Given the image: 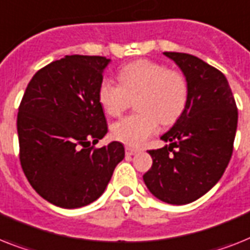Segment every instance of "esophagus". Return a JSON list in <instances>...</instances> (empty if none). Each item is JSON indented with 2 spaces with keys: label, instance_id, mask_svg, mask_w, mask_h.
<instances>
[{
  "label": "esophagus",
  "instance_id": "34e87169",
  "mask_svg": "<svg viewBox=\"0 0 250 250\" xmlns=\"http://www.w3.org/2000/svg\"><path fill=\"white\" fill-rule=\"evenodd\" d=\"M136 153H137V150L131 147V146H125V155H133Z\"/></svg>",
  "mask_w": 250,
  "mask_h": 250
}]
</instances>
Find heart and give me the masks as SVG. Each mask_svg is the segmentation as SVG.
<instances>
[{
	"label": "heart",
	"mask_w": 250,
	"mask_h": 250,
	"mask_svg": "<svg viewBox=\"0 0 250 250\" xmlns=\"http://www.w3.org/2000/svg\"><path fill=\"white\" fill-rule=\"evenodd\" d=\"M119 84L104 78L97 87V100L110 117H118L135 100L137 113L111 125L113 139L140 146L157 132L159 123L173 125L188 105V82L180 69L140 59L118 73Z\"/></svg>",
	"instance_id": "b5f03b06"
}]
</instances>
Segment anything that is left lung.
I'll return each mask as SVG.
<instances>
[{
    "instance_id": "obj_1",
    "label": "left lung",
    "mask_w": 250,
    "mask_h": 250,
    "mask_svg": "<svg viewBox=\"0 0 250 250\" xmlns=\"http://www.w3.org/2000/svg\"><path fill=\"white\" fill-rule=\"evenodd\" d=\"M188 82L181 117L160 139L169 143L149 150L153 166L144 174L150 192L168 204H188L218 182L230 162L237 127V107L226 77L202 59L164 52Z\"/></svg>"
}]
</instances>
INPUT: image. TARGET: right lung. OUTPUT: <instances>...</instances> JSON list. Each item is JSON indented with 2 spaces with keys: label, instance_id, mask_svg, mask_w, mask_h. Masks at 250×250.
<instances>
[{
  "label": "right lung",
  "instance_id": "1",
  "mask_svg": "<svg viewBox=\"0 0 250 250\" xmlns=\"http://www.w3.org/2000/svg\"><path fill=\"white\" fill-rule=\"evenodd\" d=\"M110 62L66 55L40 69L18 113L19 159L32 188L62 208H81L104 192L125 147H95L107 132L97 87Z\"/></svg>",
  "mask_w": 250,
  "mask_h": 250
}]
</instances>
